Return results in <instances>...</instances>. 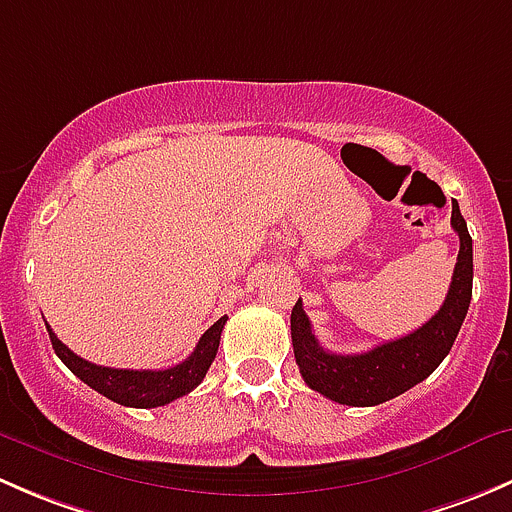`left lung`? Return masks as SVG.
<instances>
[{"label":"left lung","mask_w":512,"mask_h":512,"mask_svg":"<svg viewBox=\"0 0 512 512\" xmlns=\"http://www.w3.org/2000/svg\"><path fill=\"white\" fill-rule=\"evenodd\" d=\"M451 225L461 237L456 270L446 302L423 327L394 342L379 344L364 354H332L322 349L312 332L302 299L292 307V347L299 374L309 389L347 406H376L421 384L446 359L468 314L473 294V240L458 203Z\"/></svg>","instance_id":"obj_1"}]
</instances>
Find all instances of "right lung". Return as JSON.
Segmentation results:
<instances>
[{"label": "right lung", "instance_id": "1", "mask_svg": "<svg viewBox=\"0 0 512 512\" xmlns=\"http://www.w3.org/2000/svg\"><path fill=\"white\" fill-rule=\"evenodd\" d=\"M227 317H220L208 332L200 337L195 352L180 364L170 366V369L158 371H133V369H111V366H98L91 361L81 359L71 352L66 344L56 339L51 332L49 324V339L54 347L56 356L79 376L84 384L103 394L106 399L116 401L121 406H133V409H156V406H165L170 401L180 399V396L190 394L200 381L208 374L210 364H213L215 354L220 347V334H223Z\"/></svg>", "mask_w": 512, "mask_h": 512}]
</instances>
